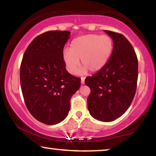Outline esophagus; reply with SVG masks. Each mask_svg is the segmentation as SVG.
<instances>
[{
    "instance_id": "34e87169",
    "label": "esophagus",
    "mask_w": 156,
    "mask_h": 156,
    "mask_svg": "<svg viewBox=\"0 0 156 156\" xmlns=\"http://www.w3.org/2000/svg\"><path fill=\"white\" fill-rule=\"evenodd\" d=\"M84 80H85L84 77H81V84H84Z\"/></svg>"
}]
</instances>
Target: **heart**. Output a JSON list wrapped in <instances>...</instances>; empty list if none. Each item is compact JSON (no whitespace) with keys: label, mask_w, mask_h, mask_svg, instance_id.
Masks as SVG:
<instances>
[{"label":"heart","mask_w":156,"mask_h":156,"mask_svg":"<svg viewBox=\"0 0 156 156\" xmlns=\"http://www.w3.org/2000/svg\"><path fill=\"white\" fill-rule=\"evenodd\" d=\"M114 48V42L108 35L88 34L72 40L69 50H63L62 58L67 71L75 74L78 70L79 59L82 66L81 73L87 70L96 72L108 62Z\"/></svg>","instance_id":"heart-1"}]
</instances>
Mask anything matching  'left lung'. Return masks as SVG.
<instances>
[{
    "label": "left lung",
    "mask_w": 156,
    "mask_h": 156,
    "mask_svg": "<svg viewBox=\"0 0 156 156\" xmlns=\"http://www.w3.org/2000/svg\"><path fill=\"white\" fill-rule=\"evenodd\" d=\"M114 42L112 54L99 72L85 79L91 89L87 106L94 118L112 121L126 112L135 96L138 80V59L125 36L104 30Z\"/></svg>",
    "instance_id": "1"
}]
</instances>
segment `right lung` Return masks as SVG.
I'll return each mask as SVG.
<instances>
[{"mask_svg":"<svg viewBox=\"0 0 156 156\" xmlns=\"http://www.w3.org/2000/svg\"><path fill=\"white\" fill-rule=\"evenodd\" d=\"M70 32L52 30L30 42L20 65V86L27 109L47 125L65 119L72 96L80 89L81 79L70 74L62 58Z\"/></svg>","mask_w":156,"mask_h":156,"instance_id":"right-lung-1","label":"right lung"}]
</instances>
